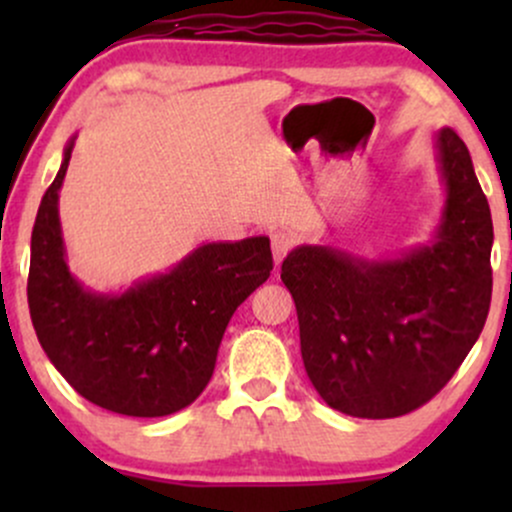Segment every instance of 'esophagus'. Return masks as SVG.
Here are the masks:
<instances>
[{"instance_id": "1", "label": "esophagus", "mask_w": 512, "mask_h": 512, "mask_svg": "<svg viewBox=\"0 0 512 512\" xmlns=\"http://www.w3.org/2000/svg\"><path fill=\"white\" fill-rule=\"evenodd\" d=\"M272 255H274V264L279 267L281 262H284V257L289 255L293 245H296V238H293V233H286V231H274L272 236Z\"/></svg>"}]
</instances>
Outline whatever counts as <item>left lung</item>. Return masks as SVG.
Returning <instances> with one entry per match:
<instances>
[{
  "label": "left lung",
  "instance_id": "1",
  "mask_svg": "<svg viewBox=\"0 0 512 512\" xmlns=\"http://www.w3.org/2000/svg\"><path fill=\"white\" fill-rule=\"evenodd\" d=\"M433 146L445 202L428 243L397 257L298 245L281 264L305 373L358 419H395L438 395L489 315V202L455 129H438Z\"/></svg>",
  "mask_w": 512,
  "mask_h": 512
}]
</instances>
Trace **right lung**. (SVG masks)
Listing matches in <instances>:
<instances>
[{
  "mask_svg": "<svg viewBox=\"0 0 512 512\" xmlns=\"http://www.w3.org/2000/svg\"><path fill=\"white\" fill-rule=\"evenodd\" d=\"M74 142L76 134L35 216L28 269L35 334L52 366L88 402L144 419L175 414L209 385L228 320L269 279V238L202 243L129 289H86L69 269L60 221Z\"/></svg>",
  "mask_w": 512,
  "mask_h": 512,
  "instance_id": "obj_1",
  "label": "right lung"
}]
</instances>
